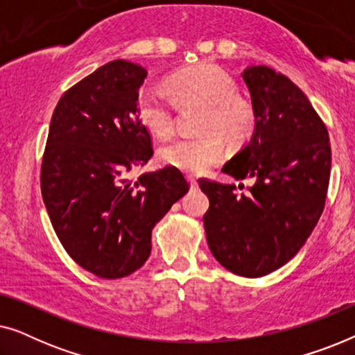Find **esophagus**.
I'll return each instance as SVG.
<instances>
[{
    "label": "esophagus",
    "instance_id": "1",
    "mask_svg": "<svg viewBox=\"0 0 355 355\" xmlns=\"http://www.w3.org/2000/svg\"><path fill=\"white\" fill-rule=\"evenodd\" d=\"M187 179H189V182H191V189H193V191H196V189L198 187V182H197V179L193 178V176H187Z\"/></svg>",
    "mask_w": 355,
    "mask_h": 355
}]
</instances>
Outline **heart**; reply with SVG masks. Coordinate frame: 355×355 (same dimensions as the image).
Returning a JSON list of instances; mask_svg holds the SVG:
<instances>
[{"instance_id": "obj_1", "label": "heart", "mask_w": 355, "mask_h": 355, "mask_svg": "<svg viewBox=\"0 0 355 355\" xmlns=\"http://www.w3.org/2000/svg\"><path fill=\"white\" fill-rule=\"evenodd\" d=\"M166 94L142 89L137 100L140 123L159 139L174 134V110L203 106L197 139H182L162 148L159 159L166 166L187 174H202L225 157V144H241L255 129V110L245 96L236 94V82L218 66L200 64L184 67L168 77Z\"/></svg>"}]
</instances>
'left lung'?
Returning <instances> with one entry per match:
<instances>
[{
	"mask_svg": "<svg viewBox=\"0 0 355 355\" xmlns=\"http://www.w3.org/2000/svg\"><path fill=\"white\" fill-rule=\"evenodd\" d=\"M255 110L250 142L223 166L236 186L198 179L210 208L203 226L211 254L231 273L259 278L278 270L305 244L327 200L331 147L327 125L304 92L266 66L244 71Z\"/></svg>",
	"mask_w": 355,
	"mask_h": 355,
	"instance_id": "obj_1",
	"label": "left lung"
}]
</instances>
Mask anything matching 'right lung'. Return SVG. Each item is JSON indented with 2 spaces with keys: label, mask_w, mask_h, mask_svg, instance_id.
Returning a JSON list of instances; mask_svg holds the SVG:
<instances>
[{
  "label": "right lung",
  "mask_w": 355,
  "mask_h": 355,
  "mask_svg": "<svg viewBox=\"0 0 355 355\" xmlns=\"http://www.w3.org/2000/svg\"><path fill=\"white\" fill-rule=\"evenodd\" d=\"M145 77V67L116 60L66 90L42 159V197L58 239L77 265L105 279L147 261L153 226L189 192L171 166L129 179L153 155L137 114Z\"/></svg>",
  "instance_id": "add662e5"
}]
</instances>
